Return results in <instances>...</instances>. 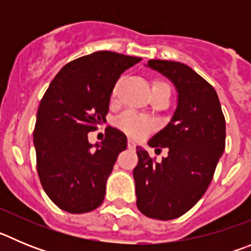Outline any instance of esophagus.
I'll list each match as a JSON object with an SVG mask.
<instances>
[{
    "mask_svg": "<svg viewBox=\"0 0 251 251\" xmlns=\"http://www.w3.org/2000/svg\"><path fill=\"white\" fill-rule=\"evenodd\" d=\"M137 147V143L133 139H128V148H132V150H134V148Z\"/></svg>",
    "mask_w": 251,
    "mask_h": 251,
    "instance_id": "34e87169",
    "label": "esophagus"
}]
</instances>
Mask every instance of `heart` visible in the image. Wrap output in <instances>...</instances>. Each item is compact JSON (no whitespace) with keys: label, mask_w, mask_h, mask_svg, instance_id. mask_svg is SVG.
Returning <instances> with one entry per match:
<instances>
[{"label":"heart","mask_w":251,"mask_h":251,"mask_svg":"<svg viewBox=\"0 0 251 251\" xmlns=\"http://www.w3.org/2000/svg\"><path fill=\"white\" fill-rule=\"evenodd\" d=\"M157 88H168V85L165 83H161V81H156V83L152 84V90L157 89ZM117 89H118V85L113 88L112 98H114L115 94H117ZM117 127L123 130L124 133H127L128 136L141 137L142 134H145L147 130L152 128V122L145 117L128 112L119 117L118 121H117Z\"/></svg>","instance_id":"heart-1"}]
</instances>
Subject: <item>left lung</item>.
<instances>
[{
    "mask_svg": "<svg viewBox=\"0 0 251 251\" xmlns=\"http://www.w3.org/2000/svg\"><path fill=\"white\" fill-rule=\"evenodd\" d=\"M146 66L174 84L177 106L167 126L148 141L156 151L167 148V157L156 162L137 147V207L151 219L172 220L194 207L211 183L225 150V118L214 88L190 66L168 60H150Z\"/></svg>",
    "mask_w": 251,
    "mask_h": 251,
    "instance_id": "1",
    "label": "left lung"
}]
</instances>
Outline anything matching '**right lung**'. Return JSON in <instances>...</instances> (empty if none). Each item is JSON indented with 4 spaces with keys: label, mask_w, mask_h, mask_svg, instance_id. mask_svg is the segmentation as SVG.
Instances as JSON below:
<instances>
[{
    "label": "right lung",
    "mask_w": 251,
    "mask_h": 251,
    "mask_svg": "<svg viewBox=\"0 0 251 251\" xmlns=\"http://www.w3.org/2000/svg\"><path fill=\"white\" fill-rule=\"evenodd\" d=\"M112 51H97L61 68L40 101L34 146L40 182L50 200L70 214L101 205L106 178L127 137L108 127L92 145L88 133L105 122L112 90L122 73L141 61Z\"/></svg>",
    "instance_id": "obj_1"
}]
</instances>
